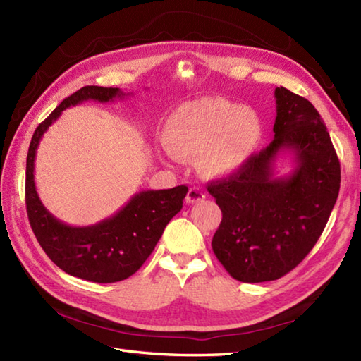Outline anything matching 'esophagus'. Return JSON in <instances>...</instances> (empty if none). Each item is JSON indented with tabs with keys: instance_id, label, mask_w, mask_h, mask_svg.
I'll use <instances>...</instances> for the list:
<instances>
[{
	"instance_id": "1",
	"label": "esophagus",
	"mask_w": 361,
	"mask_h": 361,
	"mask_svg": "<svg viewBox=\"0 0 361 361\" xmlns=\"http://www.w3.org/2000/svg\"><path fill=\"white\" fill-rule=\"evenodd\" d=\"M206 198L204 192L200 188H190L188 190V195H186V202L188 203H198V202H203Z\"/></svg>"
}]
</instances>
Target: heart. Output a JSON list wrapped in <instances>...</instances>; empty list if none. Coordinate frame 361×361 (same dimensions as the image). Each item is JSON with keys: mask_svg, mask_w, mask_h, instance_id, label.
Wrapping results in <instances>:
<instances>
[{"mask_svg": "<svg viewBox=\"0 0 361 361\" xmlns=\"http://www.w3.org/2000/svg\"><path fill=\"white\" fill-rule=\"evenodd\" d=\"M169 155L198 157L204 176L221 178L242 171L255 157L264 136V122L248 105L224 97L202 99L176 109L163 130Z\"/></svg>", "mask_w": 361, "mask_h": 361, "instance_id": "b5f03b06", "label": "heart"}]
</instances>
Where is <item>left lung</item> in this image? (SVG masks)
Instances as JSON below:
<instances>
[{"label":"left lung","mask_w":361,"mask_h":361,"mask_svg":"<svg viewBox=\"0 0 361 361\" xmlns=\"http://www.w3.org/2000/svg\"><path fill=\"white\" fill-rule=\"evenodd\" d=\"M274 140L242 171L208 185L221 209L212 250L240 282L276 281L315 247L340 192V161L327 128L307 99L274 90ZM282 151L295 167L276 177Z\"/></svg>","instance_id":"left-lung-1"}]
</instances>
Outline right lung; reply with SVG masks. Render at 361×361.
<instances>
[{
  "label": "right lung",
  "instance_id": "add662e5",
  "mask_svg": "<svg viewBox=\"0 0 361 361\" xmlns=\"http://www.w3.org/2000/svg\"><path fill=\"white\" fill-rule=\"evenodd\" d=\"M124 96L119 88L94 85L75 91L35 128L26 159V209L38 243L65 273L97 283L124 281L140 270L157 247L166 225L181 211L188 186L142 190L114 216L96 225L70 226L43 206L35 189L34 163L43 133L68 106L85 101L110 102Z\"/></svg>",
  "mask_w": 361,
  "mask_h": 361
}]
</instances>
